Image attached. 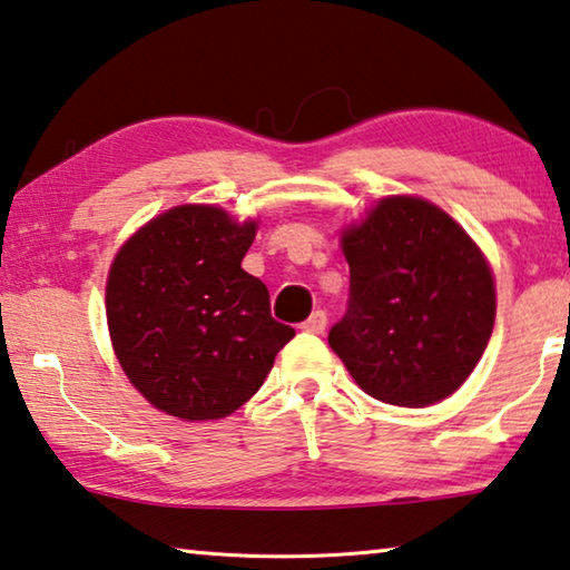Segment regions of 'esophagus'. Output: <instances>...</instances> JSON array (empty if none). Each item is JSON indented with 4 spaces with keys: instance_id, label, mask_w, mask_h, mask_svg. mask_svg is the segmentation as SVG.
Wrapping results in <instances>:
<instances>
[{
    "instance_id": "34e87169",
    "label": "esophagus",
    "mask_w": 570,
    "mask_h": 570,
    "mask_svg": "<svg viewBox=\"0 0 570 570\" xmlns=\"http://www.w3.org/2000/svg\"><path fill=\"white\" fill-rule=\"evenodd\" d=\"M325 327H327V314L322 312V309L312 312V314H309V320H307V322H302V330H304V333H312V335L325 333Z\"/></svg>"
}]
</instances>
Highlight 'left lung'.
Here are the masks:
<instances>
[{
    "label": "left lung",
    "mask_w": 570,
    "mask_h": 570,
    "mask_svg": "<svg viewBox=\"0 0 570 570\" xmlns=\"http://www.w3.org/2000/svg\"><path fill=\"white\" fill-rule=\"evenodd\" d=\"M351 294L327 343L363 392L428 406L471 376L497 314L487 261L443 209L389 197L343 235Z\"/></svg>",
    "instance_id": "left-lung-1"
}]
</instances>
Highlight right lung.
I'll return each instance as SVG.
<instances>
[{
  "label": "right lung",
  "instance_id": "1",
  "mask_svg": "<svg viewBox=\"0 0 570 570\" xmlns=\"http://www.w3.org/2000/svg\"><path fill=\"white\" fill-rule=\"evenodd\" d=\"M256 223L184 204L127 240L109 268L107 325L117 361L153 406L219 420L258 392L294 327L271 317L268 288L245 274Z\"/></svg>",
  "mask_w": 570,
  "mask_h": 570
}]
</instances>
